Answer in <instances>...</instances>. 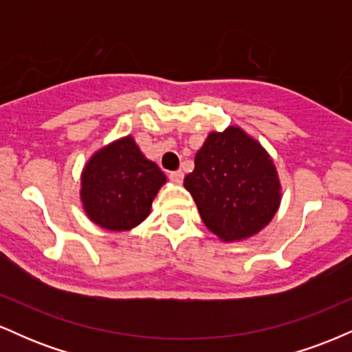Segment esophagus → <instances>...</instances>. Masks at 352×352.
Here are the masks:
<instances>
[{"label": "esophagus", "instance_id": "34e87169", "mask_svg": "<svg viewBox=\"0 0 352 352\" xmlns=\"http://www.w3.org/2000/svg\"><path fill=\"white\" fill-rule=\"evenodd\" d=\"M170 179L175 182V184H182V180H184V172L182 170L170 172Z\"/></svg>", "mask_w": 352, "mask_h": 352}]
</instances>
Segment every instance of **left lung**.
<instances>
[{
	"mask_svg": "<svg viewBox=\"0 0 352 352\" xmlns=\"http://www.w3.org/2000/svg\"><path fill=\"white\" fill-rule=\"evenodd\" d=\"M201 220L221 241H241L272 221L281 184L265 147L241 127L210 132L184 180Z\"/></svg>",
	"mask_w": 352,
	"mask_h": 352,
	"instance_id": "left-lung-1",
	"label": "left lung"
}]
</instances>
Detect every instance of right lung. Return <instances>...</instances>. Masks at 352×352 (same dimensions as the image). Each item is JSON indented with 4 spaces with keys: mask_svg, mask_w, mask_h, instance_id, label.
<instances>
[{
    "mask_svg": "<svg viewBox=\"0 0 352 352\" xmlns=\"http://www.w3.org/2000/svg\"><path fill=\"white\" fill-rule=\"evenodd\" d=\"M165 182V173L127 135L100 148L84 165L80 201L89 220L100 228L127 232L148 217Z\"/></svg>",
    "mask_w": 352,
    "mask_h": 352,
    "instance_id": "right-lung-1",
    "label": "right lung"
}]
</instances>
